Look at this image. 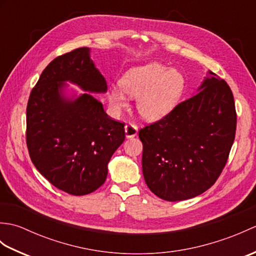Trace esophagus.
<instances>
[{"label":"esophagus","instance_id":"34e87169","mask_svg":"<svg viewBox=\"0 0 256 256\" xmlns=\"http://www.w3.org/2000/svg\"><path fill=\"white\" fill-rule=\"evenodd\" d=\"M125 135L128 138H132L138 135V126L133 123H128L125 125Z\"/></svg>","mask_w":256,"mask_h":256}]
</instances>
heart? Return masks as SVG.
<instances>
[{
    "label": "heart",
    "instance_id": "obj_1",
    "mask_svg": "<svg viewBox=\"0 0 256 256\" xmlns=\"http://www.w3.org/2000/svg\"><path fill=\"white\" fill-rule=\"evenodd\" d=\"M120 86L122 90L112 86L108 91V102L116 110L128 106L126 93L136 98V108L140 116L156 121L177 104L184 90V78L177 69L152 62L128 70L120 79Z\"/></svg>",
    "mask_w": 256,
    "mask_h": 256
}]
</instances>
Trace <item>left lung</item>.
<instances>
[{
    "label": "left lung",
    "instance_id": "left-lung-1",
    "mask_svg": "<svg viewBox=\"0 0 256 256\" xmlns=\"http://www.w3.org/2000/svg\"><path fill=\"white\" fill-rule=\"evenodd\" d=\"M197 94L140 130L145 182L167 201L194 198L214 186L234 142V98L224 79L208 72Z\"/></svg>",
    "mask_w": 256,
    "mask_h": 256
}]
</instances>
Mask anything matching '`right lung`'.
I'll return each instance as SVG.
<instances>
[{
  "label": "right lung",
  "mask_w": 256,
  "mask_h": 256,
  "mask_svg": "<svg viewBox=\"0 0 256 256\" xmlns=\"http://www.w3.org/2000/svg\"><path fill=\"white\" fill-rule=\"evenodd\" d=\"M66 80L91 92L108 88L89 48L54 59L30 91L26 145L32 164L48 182L67 194L84 196L104 184L108 162L125 140V123L108 116L90 94L74 102L64 100L59 89Z\"/></svg>",
  "instance_id": "right-lung-1"
}]
</instances>
